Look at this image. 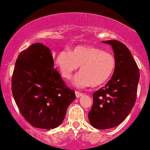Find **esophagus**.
<instances>
[{
	"label": "esophagus",
	"mask_w": 150,
	"mask_h": 150,
	"mask_svg": "<svg viewBox=\"0 0 150 150\" xmlns=\"http://www.w3.org/2000/svg\"><path fill=\"white\" fill-rule=\"evenodd\" d=\"M75 94H76V98H79V97H81V96H83V93H80V92H79V91H76Z\"/></svg>",
	"instance_id": "34e87169"
}]
</instances>
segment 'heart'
I'll return each mask as SVG.
<instances>
[{
    "label": "heart",
    "mask_w": 150,
    "mask_h": 150,
    "mask_svg": "<svg viewBox=\"0 0 150 150\" xmlns=\"http://www.w3.org/2000/svg\"><path fill=\"white\" fill-rule=\"evenodd\" d=\"M56 65L64 79L71 80L80 68L74 84L79 88L92 84L94 87L105 84L111 78L116 67L115 56L110 52L92 46H77L72 52L63 50L56 57Z\"/></svg>",
    "instance_id": "heart-1"
}]
</instances>
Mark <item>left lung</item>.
<instances>
[{
	"label": "left lung",
	"mask_w": 150,
	"mask_h": 150,
	"mask_svg": "<svg viewBox=\"0 0 150 150\" xmlns=\"http://www.w3.org/2000/svg\"><path fill=\"white\" fill-rule=\"evenodd\" d=\"M112 47L116 67L112 79L93 93L88 113L90 124L99 130L115 127L127 117L136 100L139 70L130 50L117 40L103 41Z\"/></svg>",
	"instance_id": "obj_1"
}]
</instances>
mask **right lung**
<instances>
[{
	"label": "right lung",
	"instance_id": "1",
	"mask_svg": "<svg viewBox=\"0 0 150 150\" xmlns=\"http://www.w3.org/2000/svg\"><path fill=\"white\" fill-rule=\"evenodd\" d=\"M11 90L20 113L37 128H55L76 98L58 71L50 50L41 43L19 54L11 78Z\"/></svg>",
	"mask_w": 150,
	"mask_h": 150
}]
</instances>
